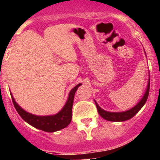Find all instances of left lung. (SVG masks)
Here are the masks:
<instances>
[{
  "mask_svg": "<svg viewBox=\"0 0 160 160\" xmlns=\"http://www.w3.org/2000/svg\"><path fill=\"white\" fill-rule=\"evenodd\" d=\"M149 90L150 78L148 80L146 92H145L144 95L142 96V99L138 102L134 107H132V108L128 110V111H122V112H109V111H104L103 109H102L98 105V103L96 102V101H94L96 107H97L98 112L101 115L102 118L107 120V121H111V122H123V121H126V120L130 119V118H133V117L135 116V114L139 111V110L143 107V105L145 104L147 100H148V94H149Z\"/></svg>",
  "mask_w": 160,
  "mask_h": 160,
  "instance_id": "left-lung-1",
  "label": "left lung"
}]
</instances>
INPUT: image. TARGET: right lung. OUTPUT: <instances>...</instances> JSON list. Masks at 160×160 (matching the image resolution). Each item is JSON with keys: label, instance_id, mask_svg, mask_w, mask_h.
I'll list each match as a JSON object with an SVG mask.
<instances>
[{"label": "right lung", "instance_id": "add662e5", "mask_svg": "<svg viewBox=\"0 0 160 160\" xmlns=\"http://www.w3.org/2000/svg\"><path fill=\"white\" fill-rule=\"evenodd\" d=\"M81 85V83H79L70 90L67 101L63 108L58 114H53V115L38 116V115L30 114L23 110L18 105L16 101L14 100L12 94H11V97H12V102H13V105L16 108L17 111L25 122L37 129L42 130V131H46V132H54V131L66 128L71 122L73 98H74L76 90Z\"/></svg>", "mask_w": 160, "mask_h": 160}]
</instances>
